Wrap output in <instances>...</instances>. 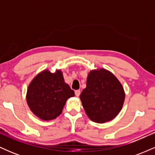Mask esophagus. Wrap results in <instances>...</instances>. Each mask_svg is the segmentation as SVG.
Instances as JSON below:
<instances>
[{
	"mask_svg": "<svg viewBox=\"0 0 155 155\" xmlns=\"http://www.w3.org/2000/svg\"><path fill=\"white\" fill-rule=\"evenodd\" d=\"M80 93H81V92H80L79 90H77L75 91V95L76 97H79V96L80 95Z\"/></svg>",
	"mask_w": 155,
	"mask_h": 155,
	"instance_id": "esophagus-1",
	"label": "esophagus"
}]
</instances>
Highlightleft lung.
Masks as SVG:
<instances>
[{"label": "left lung", "mask_w": 155, "mask_h": 155, "mask_svg": "<svg viewBox=\"0 0 155 155\" xmlns=\"http://www.w3.org/2000/svg\"><path fill=\"white\" fill-rule=\"evenodd\" d=\"M80 99L89 118L104 123L113 120L122 109L124 92L118 79L102 68L90 71Z\"/></svg>", "instance_id": "8db88e82"}]
</instances>
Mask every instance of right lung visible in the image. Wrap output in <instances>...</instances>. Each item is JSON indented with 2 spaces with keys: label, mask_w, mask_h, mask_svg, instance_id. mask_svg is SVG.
Masks as SVG:
<instances>
[{
  "label": "right lung",
  "mask_w": 155,
  "mask_h": 155,
  "mask_svg": "<svg viewBox=\"0 0 155 155\" xmlns=\"http://www.w3.org/2000/svg\"><path fill=\"white\" fill-rule=\"evenodd\" d=\"M74 91L65 83L63 74L44 71L33 79L27 92V102L34 114L43 120H51L62 113L67 99Z\"/></svg>",
  "instance_id": "add662e5"
}]
</instances>
